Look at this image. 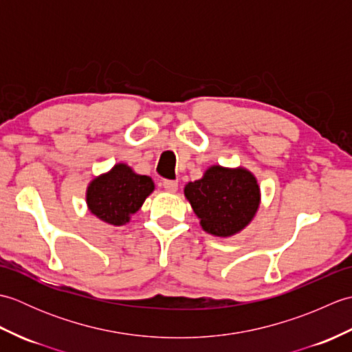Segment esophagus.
Masks as SVG:
<instances>
[{"mask_svg":"<svg viewBox=\"0 0 352 352\" xmlns=\"http://www.w3.org/2000/svg\"><path fill=\"white\" fill-rule=\"evenodd\" d=\"M163 188H164V190L166 192H177V189H178V182H175V180H164L163 182Z\"/></svg>","mask_w":352,"mask_h":352,"instance_id":"34e87169","label":"esophagus"}]
</instances>
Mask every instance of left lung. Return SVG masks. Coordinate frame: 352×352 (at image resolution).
<instances>
[{"instance_id": "1", "label": "left lung", "mask_w": 352, "mask_h": 352, "mask_svg": "<svg viewBox=\"0 0 352 352\" xmlns=\"http://www.w3.org/2000/svg\"><path fill=\"white\" fill-rule=\"evenodd\" d=\"M184 195L206 233L230 237L256 216L260 188L248 169L210 166L203 178L186 184Z\"/></svg>"}]
</instances>
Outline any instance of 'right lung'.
<instances>
[{"mask_svg": "<svg viewBox=\"0 0 352 352\" xmlns=\"http://www.w3.org/2000/svg\"><path fill=\"white\" fill-rule=\"evenodd\" d=\"M154 190L151 177L139 175L125 163L115 164L106 174L89 183L86 203L89 210L110 226H124Z\"/></svg>", "mask_w": 352, "mask_h": 352, "instance_id": "1", "label": "right lung"}]
</instances>
